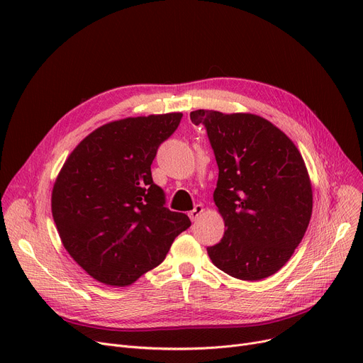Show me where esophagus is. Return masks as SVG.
Segmentation results:
<instances>
[{
  "label": "esophagus",
  "mask_w": 363,
  "mask_h": 363,
  "mask_svg": "<svg viewBox=\"0 0 363 363\" xmlns=\"http://www.w3.org/2000/svg\"><path fill=\"white\" fill-rule=\"evenodd\" d=\"M203 212H204V207H203L201 204H197V206L193 208V211L188 213V216H189V219H191V220L194 222V220H197V219L201 216Z\"/></svg>",
  "instance_id": "34e87169"
}]
</instances>
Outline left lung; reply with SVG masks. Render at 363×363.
Masks as SVG:
<instances>
[{"label": "left lung", "mask_w": 363, "mask_h": 363, "mask_svg": "<svg viewBox=\"0 0 363 363\" xmlns=\"http://www.w3.org/2000/svg\"><path fill=\"white\" fill-rule=\"evenodd\" d=\"M206 126L219 177L213 201L225 222L207 255L216 268L242 281H260L290 260L313 207L309 172L296 144L252 113L194 110Z\"/></svg>", "instance_id": "1"}]
</instances>
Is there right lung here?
Segmentation results:
<instances>
[{
  "label": "right lung",
  "mask_w": 363,
  "mask_h": 363,
  "mask_svg": "<svg viewBox=\"0 0 363 363\" xmlns=\"http://www.w3.org/2000/svg\"><path fill=\"white\" fill-rule=\"evenodd\" d=\"M182 113L108 122L66 159L51 193L57 233L72 259L94 279L126 287L159 266L174 240L191 225L170 212L152 182L159 145Z\"/></svg>",
  "instance_id": "right-lung-1"
}]
</instances>
